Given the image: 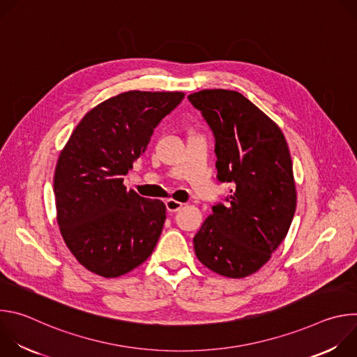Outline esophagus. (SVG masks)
<instances>
[{"instance_id": "obj_1", "label": "esophagus", "mask_w": 357, "mask_h": 357, "mask_svg": "<svg viewBox=\"0 0 357 357\" xmlns=\"http://www.w3.org/2000/svg\"><path fill=\"white\" fill-rule=\"evenodd\" d=\"M165 206H167V211L171 212V213H175L178 211H181L183 208V203L178 202V200H174V199H168L165 202Z\"/></svg>"}]
</instances>
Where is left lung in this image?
Instances as JSON below:
<instances>
[{"instance_id":"obj_1","label":"left lung","mask_w":357,"mask_h":357,"mask_svg":"<svg viewBox=\"0 0 357 357\" xmlns=\"http://www.w3.org/2000/svg\"><path fill=\"white\" fill-rule=\"evenodd\" d=\"M188 100L213 132L218 179L233 186L195 234L196 257L220 275L243 278L270 260L291 226L289 149L278 126L237 91L202 90Z\"/></svg>"}]
</instances>
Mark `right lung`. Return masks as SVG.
<instances>
[{
  "label": "right lung",
  "mask_w": 357,
  "mask_h": 357,
  "mask_svg": "<svg viewBox=\"0 0 357 357\" xmlns=\"http://www.w3.org/2000/svg\"><path fill=\"white\" fill-rule=\"evenodd\" d=\"M183 97L182 91L138 90L112 97L82 119L61 152L54 178L58 223L89 271L120 277L154 251L167 208L127 190L123 176Z\"/></svg>",
  "instance_id": "obj_1"
}]
</instances>
